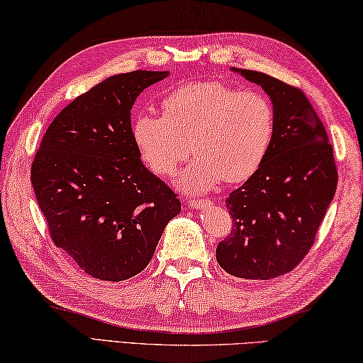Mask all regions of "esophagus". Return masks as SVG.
Returning a JSON list of instances; mask_svg holds the SVG:
<instances>
[{"label": "esophagus", "instance_id": "obj_1", "mask_svg": "<svg viewBox=\"0 0 363 363\" xmlns=\"http://www.w3.org/2000/svg\"><path fill=\"white\" fill-rule=\"evenodd\" d=\"M190 206H192L194 209H204V208H209L211 204H213V201L211 200H190Z\"/></svg>", "mask_w": 363, "mask_h": 363}]
</instances>
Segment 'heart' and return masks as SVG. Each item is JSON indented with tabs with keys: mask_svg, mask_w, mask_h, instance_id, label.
Wrapping results in <instances>:
<instances>
[{
	"mask_svg": "<svg viewBox=\"0 0 363 363\" xmlns=\"http://www.w3.org/2000/svg\"><path fill=\"white\" fill-rule=\"evenodd\" d=\"M163 117L140 114L131 133L143 162L157 176H173L187 194H203L223 181L245 182L265 162L274 138V111L265 95L238 91L219 81L182 84L163 98Z\"/></svg>",
	"mask_w": 363,
	"mask_h": 363,
	"instance_id": "obj_1",
	"label": "heart"
}]
</instances>
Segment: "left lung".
<instances>
[{
	"mask_svg": "<svg viewBox=\"0 0 363 363\" xmlns=\"http://www.w3.org/2000/svg\"><path fill=\"white\" fill-rule=\"evenodd\" d=\"M232 71L269 96L274 138L260 169L225 201L233 230L216 259L236 278L269 281L292 272L311 249L338 173L324 125L300 89L259 71Z\"/></svg>",
	"mask_w": 363,
	"mask_h": 363,
	"instance_id": "8db88e82",
	"label": "left lung"
}]
</instances>
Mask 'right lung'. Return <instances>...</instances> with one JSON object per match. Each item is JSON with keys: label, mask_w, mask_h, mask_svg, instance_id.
<instances>
[{"label": "right lung", "mask_w": 363, "mask_h": 363, "mask_svg": "<svg viewBox=\"0 0 363 363\" xmlns=\"http://www.w3.org/2000/svg\"><path fill=\"white\" fill-rule=\"evenodd\" d=\"M169 71H131L96 84L58 114L31 164V184L55 246L101 281L149 265L181 201L144 167L131 108Z\"/></svg>", "instance_id": "right-lung-1"}]
</instances>
